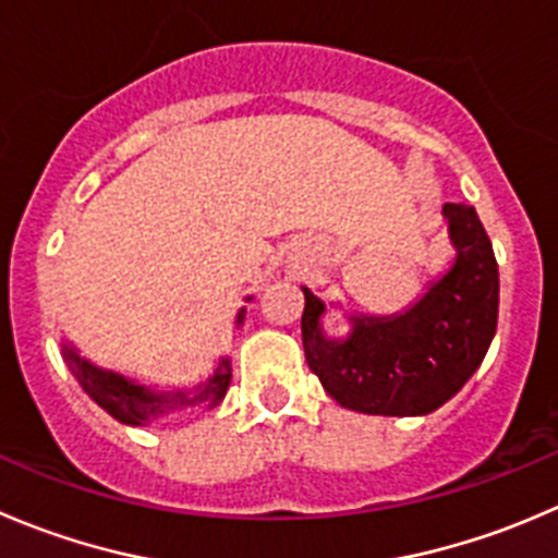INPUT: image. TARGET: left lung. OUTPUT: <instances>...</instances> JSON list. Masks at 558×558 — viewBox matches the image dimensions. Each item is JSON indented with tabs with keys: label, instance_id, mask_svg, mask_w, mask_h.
I'll list each match as a JSON object with an SVG mask.
<instances>
[{
	"label": "left lung",
	"instance_id": "obj_1",
	"mask_svg": "<svg viewBox=\"0 0 558 558\" xmlns=\"http://www.w3.org/2000/svg\"><path fill=\"white\" fill-rule=\"evenodd\" d=\"M450 267L392 316L349 313V332H324L327 302L307 286L302 345L329 398L360 414L423 416L445 405L483 365L499 322V264L469 204H445Z\"/></svg>",
	"mask_w": 558,
	"mask_h": 558
}]
</instances>
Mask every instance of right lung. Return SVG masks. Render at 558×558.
<instances>
[{
  "mask_svg": "<svg viewBox=\"0 0 558 558\" xmlns=\"http://www.w3.org/2000/svg\"><path fill=\"white\" fill-rule=\"evenodd\" d=\"M253 296H247L251 302ZM245 322V307L236 313V327ZM62 356L68 362L70 373L75 376V381L81 384L86 395L100 405L102 411L119 420L122 425H133V428H142L149 425L158 416L171 414V411L182 409H196V405H207L215 409L220 400L226 398L231 384V356H220L218 365H215L213 376L207 381L196 384L191 389H153L138 384L135 378L122 376L117 371H106V367L95 365L92 360L78 354L73 343L64 340L62 343Z\"/></svg>",
  "mask_w": 558,
  "mask_h": 558,
  "instance_id": "obj_1",
  "label": "right lung"
}]
</instances>
